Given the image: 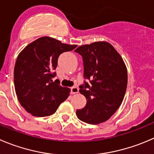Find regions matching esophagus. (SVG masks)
Instances as JSON below:
<instances>
[{
  "label": "esophagus",
  "instance_id": "34e87169",
  "mask_svg": "<svg viewBox=\"0 0 154 154\" xmlns=\"http://www.w3.org/2000/svg\"><path fill=\"white\" fill-rule=\"evenodd\" d=\"M70 93H71L72 94H73L79 93V88L77 87H75V86H74V87H72L71 88H70Z\"/></svg>",
  "mask_w": 154,
  "mask_h": 154
}]
</instances>
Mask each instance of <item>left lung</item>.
Returning <instances> with one entry per match:
<instances>
[{"label":"left lung","instance_id":"1","mask_svg":"<svg viewBox=\"0 0 154 154\" xmlns=\"http://www.w3.org/2000/svg\"><path fill=\"white\" fill-rule=\"evenodd\" d=\"M75 52L82 57L84 84L79 92L87 103L76 110L77 117L88 124H99L109 119L123 100L128 83L124 61L115 48L105 42L79 47Z\"/></svg>","mask_w":154,"mask_h":154}]
</instances>
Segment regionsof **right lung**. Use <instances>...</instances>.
Returning <instances> with one entry per match:
<instances>
[{
	"instance_id": "obj_1",
	"label": "right lung",
	"mask_w": 154,
	"mask_h": 154,
	"mask_svg": "<svg viewBox=\"0 0 154 154\" xmlns=\"http://www.w3.org/2000/svg\"><path fill=\"white\" fill-rule=\"evenodd\" d=\"M50 37H42L29 44L19 54L14 67V85L21 106L35 116L54 114L69 95L70 89L60 85L56 76L58 57L74 50Z\"/></svg>"
}]
</instances>
